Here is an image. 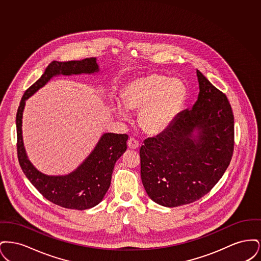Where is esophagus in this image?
<instances>
[{
	"mask_svg": "<svg viewBox=\"0 0 261 261\" xmlns=\"http://www.w3.org/2000/svg\"><path fill=\"white\" fill-rule=\"evenodd\" d=\"M127 146L129 149H136L139 148V142L134 138H130L127 142Z\"/></svg>",
	"mask_w": 261,
	"mask_h": 261,
	"instance_id": "esophagus-1",
	"label": "esophagus"
}]
</instances>
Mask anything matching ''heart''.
Segmentation results:
<instances>
[{
  "label": "heart",
  "mask_w": 261,
  "mask_h": 261,
  "mask_svg": "<svg viewBox=\"0 0 261 261\" xmlns=\"http://www.w3.org/2000/svg\"><path fill=\"white\" fill-rule=\"evenodd\" d=\"M123 107L128 112H138V124L143 132L159 135L173 123L187 99L185 84L178 78L152 72L128 81L120 92ZM115 113L125 118L126 112L119 105Z\"/></svg>",
  "instance_id": "heart-1"
}]
</instances>
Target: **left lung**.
<instances>
[{
    "instance_id": "obj_1",
    "label": "left lung",
    "mask_w": 261,
    "mask_h": 261,
    "mask_svg": "<svg viewBox=\"0 0 261 261\" xmlns=\"http://www.w3.org/2000/svg\"><path fill=\"white\" fill-rule=\"evenodd\" d=\"M199 93L165 131L140 149L141 178L154 202L176 207L211 192L234 151V115L226 95L197 70Z\"/></svg>"
}]
</instances>
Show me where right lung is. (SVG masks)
<instances>
[{"label":"right lung","mask_w":261,"mask_h":261,"mask_svg":"<svg viewBox=\"0 0 261 261\" xmlns=\"http://www.w3.org/2000/svg\"><path fill=\"white\" fill-rule=\"evenodd\" d=\"M99 70L96 58L50 62L40 79L25 91L16 112L17 158L23 173L44 198L69 210L84 211L94 207L102 200L111 186L114 164L127 149L128 136L103 134L94 150L73 172L65 176H49L38 171L27 158L21 130L22 113L26 99L46 85L51 77L60 74H91Z\"/></svg>","instance_id":"add662e5"}]
</instances>
